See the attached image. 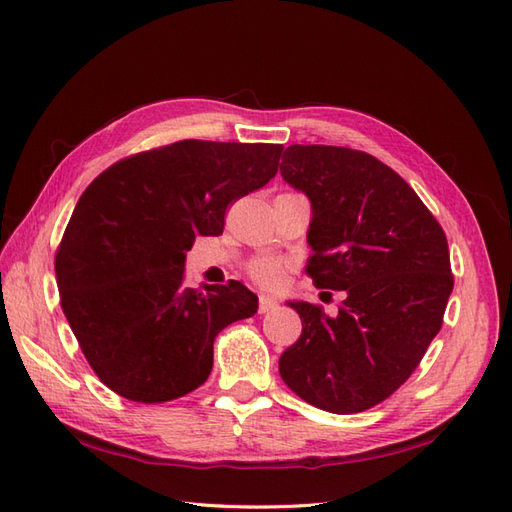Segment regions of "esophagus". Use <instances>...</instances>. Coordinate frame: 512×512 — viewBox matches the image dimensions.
I'll use <instances>...</instances> for the list:
<instances>
[{
    "label": "esophagus",
    "mask_w": 512,
    "mask_h": 512,
    "mask_svg": "<svg viewBox=\"0 0 512 512\" xmlns=\"http://www.w3.org/2000/svg\"><path fill=\"white\" fill-rule=\"evenodd\" d=\"M277 307H280V305H277V301H275V299H271V297H265V294H260V301H258V312H260V314H269V312H275Z\"/></svg>",
    "instance_id": "34e87169"
}]
</instances>
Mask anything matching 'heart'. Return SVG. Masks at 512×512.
<instances>
[{
	"label": "heart",
	"mask_w": 512,
	"mask_h": 512,
	"mask_svg": "<svg viewBox=\"0 0 512 512\" xmlns=\"http://www.w3.org/2000/svg\"><path fill=\"white\" fill-rule=\"evenodd\" d=\"M284 273H286V265L282 260L277 258H256L247 265V275L252 277V282H256L262 288H280L284 282Z\"/></svg>",
	"instance_id": "b5f03b06"
}]
</instances>
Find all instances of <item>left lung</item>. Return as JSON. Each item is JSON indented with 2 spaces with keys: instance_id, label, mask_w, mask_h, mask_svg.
Masks as SVG:
<instances>
[{
  "instance_id": "obj_1",
  "label": "left lung",
  "mask_w": 512,
  "mask_h": 512,
  "mask_svg": "<svg viewBox=\"0 0 512 512\" xmlns=\"http://www.w3.org/2000/svg\"><path fill=\"white\" fill-rule=\"evenodd\" d=\"M282 177L312 200L305 273L344 290L339 314L290 303L303 333L280 376L307 404L354 414L389 399L442 329L453 292L442 226L393 168L365 151L290 145Z\"/></svg>"
}]
</instances>
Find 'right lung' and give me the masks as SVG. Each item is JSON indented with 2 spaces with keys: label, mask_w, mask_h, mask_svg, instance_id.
<instances>
[{
  "label": "right lung",
  "mask_w": 512,
  "mask_h": 512,
  "mask_svg": "<svg viewBox=\"0 0 512 512\" xmlns=\"http://www.w3.org/2000/svg\"><path fill=\"white\" fill-rule=\"evenodd\" d=\"M282 145L177 141L108 166L76 203L55 254L61 309L96 376L138 404L196 391L213 339L250 318L241 282L183 286L185 252L218 237L226 209L269 183Z\"/></svg>",
  "instance_id": "add662e5"
}]
</instances>
